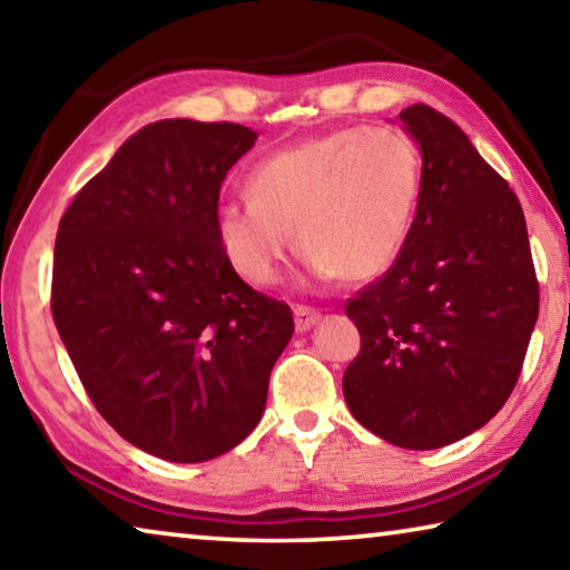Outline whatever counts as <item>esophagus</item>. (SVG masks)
<instances>
[{"label":"esophagus","instance_id":"34e87169","mask_svg":"<svg viewBox=\"0 0 570 570\" xmlns=\"http://www.w3.org/2000/svg\"><path fill=\"white\" fill-rule=\"evenodd\" d=\"M320 312H316V308H312V306H304V304H296L294 306V324H296V332H308L312 330V326L320 322Z\"/></svg>","mask_w":570,"mask_h":570}]
</instances>
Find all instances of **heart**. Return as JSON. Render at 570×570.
Returning a JSON list of instances; mask_svg holds the SVG:
<instances>
[{
  "instance_id": "b5f03b06",
  "label": "heart",
  "mask_w": 570,
  "mask_h": 570,
  "mask_svg": "<svg viewBox=\"0 0 570 570\" xmlns=\"http://www.w3.org/2000/svg\"><path fill=\"white\" fill-rule=\"evenodd\" d=\"M248 200L216 210V238L250 284L276 282L296 246L316 278L366 284L390 272L407 246L422 190V158L397 128L314 135L248 173Z\"/></svg>"
}]
</instances>
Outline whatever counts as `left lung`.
<instances>
[{"label":"left lung","instance_id":"left-lung-1","mask_svg":"<svg viewBox=\"0 0 570 570\" xmlns=\"http://www.w3.org/2000/svg\"><path fill=\"white\" fill-rule=\"evenodd\" d=\"M400 120L422 153L420 206L394 266L344 306L362 346L342 390L377 438L435 450L480 430L513 392L538 278L508 180L430 105Z\"/></svg>","mask_w":570,"mask_h":570}]
</instances>
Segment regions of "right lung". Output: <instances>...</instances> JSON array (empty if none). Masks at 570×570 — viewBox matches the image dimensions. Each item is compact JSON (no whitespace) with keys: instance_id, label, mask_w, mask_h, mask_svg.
I'll return each mask as SVG.
<instances>
[{"instance_id":"obj_1","label":"right lung","mask_w":570,"mask_h":570,"mask_svg":"<svg viewBox=\"0 0 570 570\" xmlns=\"http://www.w3.org/2000/svg\"><path fill=\"white\" fill-rule=\"evenodd\" d=\"M258 135L236 122L140 128L60 218L52 320L85 392L130 445L204 462L250 435L294 334L216 238L218 193Z\"/></svg>"}]
</instances>
